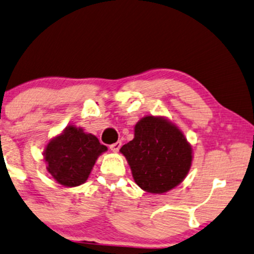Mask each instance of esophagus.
I'll use <instances>...</instances> for the list:
<instances>
[{"label":"esophagus","mask_w":254,"mask_h":254,"mask_svg":"<svg viewBox=\"0 0 254 254\" xmlns=\"http://www.w3.org/2000/svg\"><path fill=\"white\" fill-rule=\"evenodd\" d=\"M122 146V141H116V143L110 145V150L113 152H118Z\"/></svg>","instance_id":"obj_1"}]
</instances>
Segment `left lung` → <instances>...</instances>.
<instances>
[{
  "instance_id": "obj_1",
  "label": "left lung",
  "mask_w": 254,
  "mask_h": 254,
  "mask_svg": "<svg viewBox=\"0 0 254 254\" xmlns=\"http://www.w3.org/2000/svg\"><path fill=\"white\" fill-rule=\"evenodd\" d=\"M143 190L162 194L180 185L190 170V144L177 125L161 116H145L134 127V138L121 147Z\"/></svg>"
}]
</instances>
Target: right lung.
<instances>
[{
  "instance_id": "1",
  "label": "right lung",
  "mask_w": 254,
  "mask_h": 254,
  "mask_svg": "<svg viewBox=\"0 0 254 254\" xmlns=\"http://www.w3.org/2000/svg\"><path fill=\"white\" fill-rule=\"evenodd\" d=\"M107 150L94 134L68 125L59 136L49 141L44 159L47 171L58 184L76 187L86 182L97 158Z\"/></svg>"
}]
</instances>
